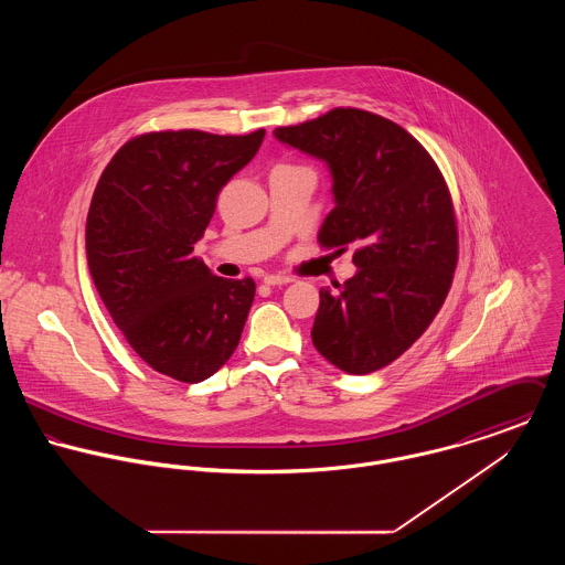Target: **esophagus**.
<instances>
[{"label":"esophagus","mask_w":565,"mask_h":565,"mask_svg":"<svg viewBox=\"0 0 565 565\" xmlns=\"http://www.w3.org/2000/svg\"><path fill=\"white\" fill-rule=\"evenodd\" d=\"M265 285H287V282H294V278L289 274H267L263 278Z\"/></svg>","instance_id":"esophagus-1"}]
</instances>
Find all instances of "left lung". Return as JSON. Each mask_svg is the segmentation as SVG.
Instances as JSON below:
<instances>
[{
	"label": "left lung",
	"mask_w": 565,
	"mask_h": 565,
	"mask_svg": "<svg viewBox=\"0 0 565 565\" xmlns=\"http://www.w3.org/2000/svg\"><path fill=\"white\" fill-rule=\"evenodd\" d=\"M274 135L332 171L337 204L320 245H354L356 274L320 289L313 345L348 374L376 372L424 334L450 291L459 231L446 178L403 126L361 108H332Z\"/></svg>",
	"instance_id": "1"
}]
</instances>
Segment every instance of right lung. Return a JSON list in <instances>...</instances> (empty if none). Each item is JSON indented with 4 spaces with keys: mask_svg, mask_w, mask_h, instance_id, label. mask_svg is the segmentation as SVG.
Listing matches in <instances>:
<instances>
[{
    "mask_svg": "<svg viewBox=\"0 0 565 565\" xmlns=\"http://www.w3.org/2000/svg\"><path fill=\"white\" fill-rule=\"evenodd\" d=\"M265 130H159L126 141L93 191L86 258L130 348L180 383L213 376L237 350L256 285L213 276L193 254L222 186Z\"/></svg>",
    "mask_w": 565,
    "mask_h": 565,
    "instance_id": "obj_1",
    "label": "right lung"
}]
</instances>
